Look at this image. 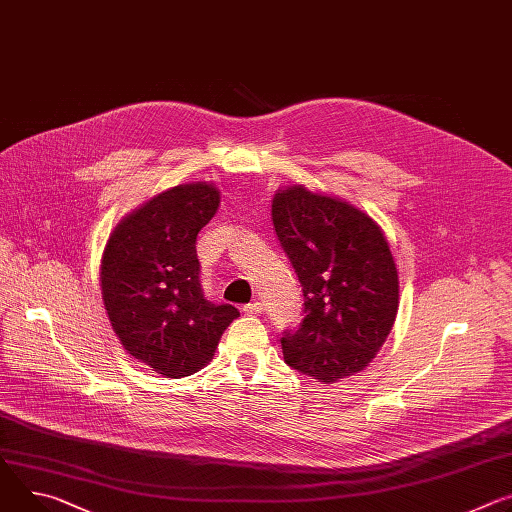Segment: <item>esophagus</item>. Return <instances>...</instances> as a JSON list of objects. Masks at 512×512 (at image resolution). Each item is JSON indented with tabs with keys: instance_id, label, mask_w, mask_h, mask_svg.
Masks as SVG:
<instances>
[{
	"instance_id": "obj_1",
	"label": "esophagus",
	"mask_w": 512,
	"mask_h": 512,
	"mask_svg": "<svg viewBox=\"0 0 512 512\" xmlns=\"http://www.w3.org/2000/svg\"><path fill=\"white\" fill-rule=\"evenodd\" d=\"M243 312H245V314H249V316H253V314H261V312H263V304H261V302H249V304H245V306H243Z\"/></svg>"
}]
</instances>
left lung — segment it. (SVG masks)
Instances as JSON below:
<instances>
[{
    "label": "left lung",
    "mask_w": 512,
    "mask_h": 512,
    "mask_svg": "<svg viewBox=\"0 0 512 512\" xmlns=\"http://www.w3.org/2000/svg\"><path fill=\"white\" fill-rule=\"evenodd\" d=\"M271 220L304 296L298 329L280 339L286 363L324 384L357 374L398 312V271L380 226L298 185L275 194Z\"/></svg>",
    "instance_id": "left-lung-1"
}]
</instances>
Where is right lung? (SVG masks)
I'll list each match as a JSON object with an SVG mask.
<instances>
[{
    "instance_id": "obj_1",
    "label": "right lung",
    "mask_w": 512,
    "mask_h": 512,
    "mask_svg": "<svg viewBox=\"0 0 512 512\" xmlns=\"http://www.w3.org/2000/svg\"><path fill=\"white\" fill-rule=\"evenodd\" d=\"M220 192L210 183L177 185L128 214L102 259L104 304L124 349L165 378L196 374L239 316L204 296L198 232Z\"/></svg>"
}]
</instances>
